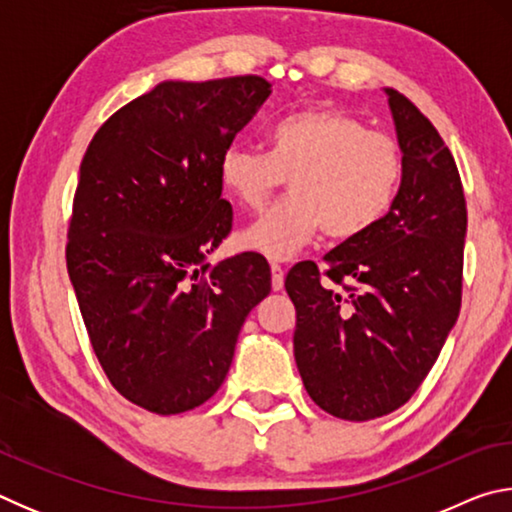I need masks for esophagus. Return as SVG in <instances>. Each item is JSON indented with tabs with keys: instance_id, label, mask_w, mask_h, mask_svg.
I'll return each mask as SVG.
<instances>
[{
	"instance_id": "34e87169",
	"label": "esophagus",
	"mask_w": 512,
	"mask_h": 512,
	"mask_svg": "<svg viewBox=\"0 0 512 512\" xmlns=\"http://www.w3.org/2000/svg\"><path fill=\"white\" fill-rule=\"evenodd\" d=\"M271 284L273 291H280L284 287V268L280 264H271Z\"/></svg>"
}]
</instances>
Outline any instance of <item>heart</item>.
Listing matches in <instances>:
<instances>
[{
  "label": "heart",
  "instance_id": "heart-1",
  "mask_svg": "<svg viewBox=\"0 0 512 512\" xmlns=\"http://www.w3.org/2000/svg\"><path fill=\"white\" fill-rule=\"evenodd\" d=\"M404 176L393 135L370 131L350 112L318 106L284 117L268 131V153L232 144L219 158V180L239 207L257 212L289 178L291 194L239 235V244L287 259L320 230L352 241L391 214Z\"/></svg>",
  "mask_w": 512,
  "mask_h": 512
}]
</instances>
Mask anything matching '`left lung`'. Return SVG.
Masks as SVG:
<instances>
[{
	"label": "left lung",
	"mask_w": 512,
	"mask_h": 512,
	"mask_svg": "<svg viewBox=\"0 0 512 512\" xmlns=\"http://www.w3.org/2000/svg\"><path fill=\"white\" fill-rule=\"evenodd\" d=\"M404 176L391 214L287 275L293 354L320 409L366 422L400 409L429 375L463 298L467 207L452 151L413 103L388 88ZM341 286V290H334Z\"/></svg>",
	"instance_id": "1"
}]
</instances>
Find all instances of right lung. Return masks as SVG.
<instances>
[{"instance_id": "obj_1", "label": "right lung", "mask_w": 512, "mask_h": 512, "mask_svg": "<svg viewBox=\"0 0 512 512\" xmlns=\"http://www.w3.org/2000/svg\"><path fill=\"white\" fill-rule=\"evenodd\" d=\"M268 94L255 74L160 83L103 121L83 155L67 273L103 372L140 409L210 400L271 293L259 253L205 262L232 230L219 158Z\"/></svg>"}]
</instances>
